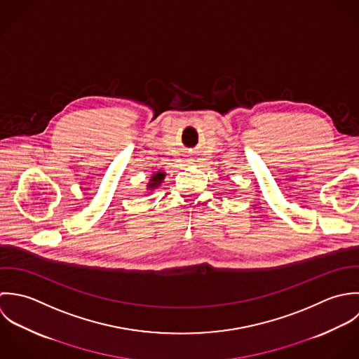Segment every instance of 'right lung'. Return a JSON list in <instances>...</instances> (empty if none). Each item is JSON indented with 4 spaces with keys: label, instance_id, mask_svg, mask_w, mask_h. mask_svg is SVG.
Masks as SVG:
<instances>
[{
    "label": "right lung",
    "instance_id": "right-lung-1",
    "mask_svg": "<svg viewBox=\"0 0 359 359\" xmlns=\"http://www.w3.org/2000/svg\"><path fill=\"white\" fill-rule=\"evenodd\" d=\"M163 177H165V173H163V172L155 173V175L151 177V182L148 183V189H155V187H158V186L162 183Z\"/></svg>",
    "mask_w": 359,
    "mask_h": 359
}]
</instances>
